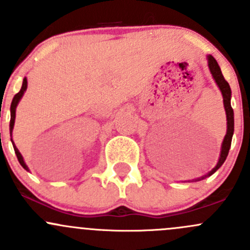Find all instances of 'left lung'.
I'll list each match as a JSON object with an SVG mask.
<instances>
[{"instance_id": "left-lung-1", "label": "left lung", "mask_w": 250, "mask_h": 250, "mask_svg": "<svg viewBox=\"0 0 250 250\" xmlns=\"http://www.w3.org/2000/svg\"><path fill=\"white\" fill-rule=\"evenodd\" d=\"M208 66L209 70H210L211 75H213L214 80H215L216 84L219 85L220 88L221 93H223V97H224V106H225V111H226V120H228V132H226L225 138H224L223 141V146H221V153H220V158L218 161V165L216 167L214 168L213 170H210L208 174L206 175L201 176V178L195 179V181L198 180H203L206 179L207 176L211 175L213 173H215L219 168L223 166V163L225 162L226 157L229 155V150L231 147V140H232V135H233V129H234V122H233V110L231 107V88L230 84L228 83V81L225 80L221 74V70L219 67L218 62L216 60L214 59L211 55H208Z\"/></svg>"}]
</instances>
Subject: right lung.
I'll return each mask as SVG.
<instances>
[{"label": "right lung", "instance_id": "right-lung-1", "mask_svg": "<svg viewBox=\"0 0 250 250\" xmlns=\"http://www.w3.org/2000/svg\"><path fill=\"white\" fill-rule=\"evenodd\" d=\"M27 87V81H26V77L24 78V81H22V85H21V89L19 90V92L17 93L16 95H14L13 100H12V104H11V122H9V132H11V137H12V130H13V127H14V120H16V109H17V105L18 103H19V100L21 99L22 94H24L25 89H26ZM12 143H13V139H11ZM13 147H14V151H16V155L18 157V161H19V163L21 165V167L24 168V169L29 170V168H27V166L25 165L24 160H22V156L20 155L19 150L17 148V146L14 145L13 143Z\"/></svg>", "mask_w": 250, "mask_h": 250}]
</instances>
